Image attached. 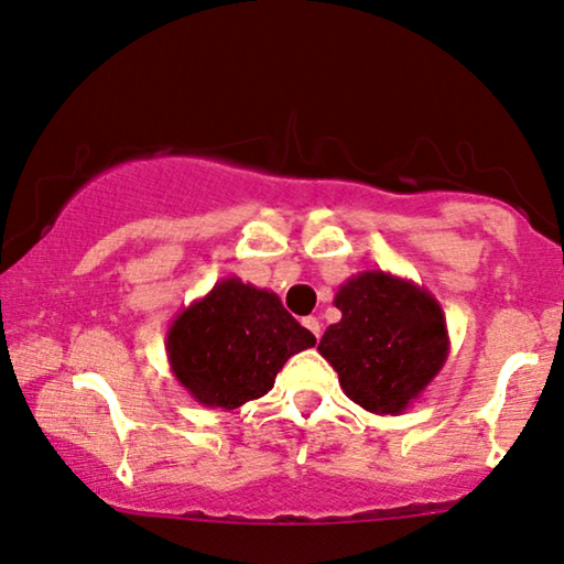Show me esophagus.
I'll return each mask as SVG.
<instances>
[{"label":"esophagus","mask_w":564,"mask_h":564,"mask_svg":"<svg viewBox=\"0 0 564 564\" xmlns=\"http://www.w3.org/2000/svg\"><path fill=\"white\" fill-rule=\"evenodd\" d=\"M303 326L311 330V334L315 336V338H321V321L318 318H313V315H307V318H303Z\"/></svg>","instance_id":"obj_1"}]
</instances>
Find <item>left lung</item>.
I'll list each match as a JSON object with an SVG mask.
<instances>
[{"mask_svg": "<svg viewBox=\"0 0 564 564\" xmlns=\"http://www.w3.org/2000/svg\"><path fill=\"white\" fill-rule=\"evenodd\" d=\"M341 321L318 351L346 398L377 415H400L421 398L449 357V330L426 288L390 272H359L338 288Z\"/></svg>", "mask_w": 564, "mask_h": 564, "instance_id": "left-lung-1", "label": "left lung"}]
</instances>
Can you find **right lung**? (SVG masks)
I'll use <instances>...</instances> for the list:
<instances>
[{
	"label": "right lung",
	"mask_w": 564,
	"mask_h": 564,
	"mask_svg": "<svg viewBox=\"0 0 564 564\" xmlns=\"http://www.w3.org/2000/svg\"><path fill=\"white\" fill-rule=\"evenodd\" d=\"M315 336L284 311L272 290L226 276L176 315L166 357L176 382L205 408L236 411L274 388L292 354Z\"/></svg>",
	"instance_id": "add662e5"
}]
</instances>
